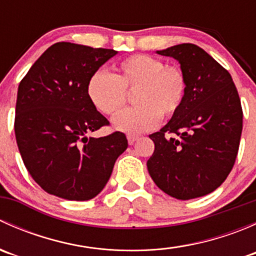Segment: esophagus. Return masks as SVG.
I'll return each instance as SVG.
<instances>
[{"instance_id": "obj_1", "label": "esophagus", "mask_w": 256, "mask_h": 256, "mask_svg": "<svg viewBox=\"0 0 256 256\" xmlns=\"http://www.w3.org/2000/svg\"><path fill=\"white\" fill-rule=\"evenodd\" d=\"M138 136H136V135H128V141L130 144H132L136 140H138Z\"/></svg>"}]
</instances>
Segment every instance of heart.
Returning a JSON list of instances; mask_svg holds the SVG:
<instances>
[{"instance_id":"b5f03b06","label":"heart","mask_w":256,"mask_h":256,"mask_svg":"<svg viewBox=\"0 0 256 256\" xmlns=\"http://www.w3.org/2000/svg\"><path fill=\"white\" fill-rule=\"evenodd\" d=\"M116 73L99 70L88 82L86 92L95 109L114 116L125 108L126 92H135L134 109L114 118L116 130L128 135L150 131L160 118L178 112L187 92V76L178 66H167L148 54H134L115 66Z\"/></svg>"}]
</instances>
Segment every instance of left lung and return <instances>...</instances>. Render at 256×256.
<instances>
[{"label":"left lung","mask_w":256,"mask_h":256,"mask_svg":"<svg viewBox=\"0 0 256 256\" xmlns=\"http://www.w3.org/2000/svg\"><path fill=\"white\" fill-rule=\"evenodd\" d=\"M157 54L172 56L187 76L184 100L158 132L147 170L177 200L202 197L226 180L238 154L242 110L232 76L202 48L183 43Z\"/></svg>","instance_id":"8db88e82"}]
</instances>
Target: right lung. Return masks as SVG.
<instances>
[{"label": "right lung", "mask_w": 256, "mask_h": 256, "mask_svg": "<svg viewBox=\"0 0 256 256\" xmlns=\"http://www.w3.org/2000/svg\"><path fill=\"white\" fill-rule=\"evenodd\" d=\"M116 54L114 49L59 42L20 80L14 118L17 146L26 168L49 194L92 200L128 148L126 136L118 131L99 138L89 136L109 121L89 100L88 82Z\"/></svg>", "instance_id": "1"}]
</instances>
